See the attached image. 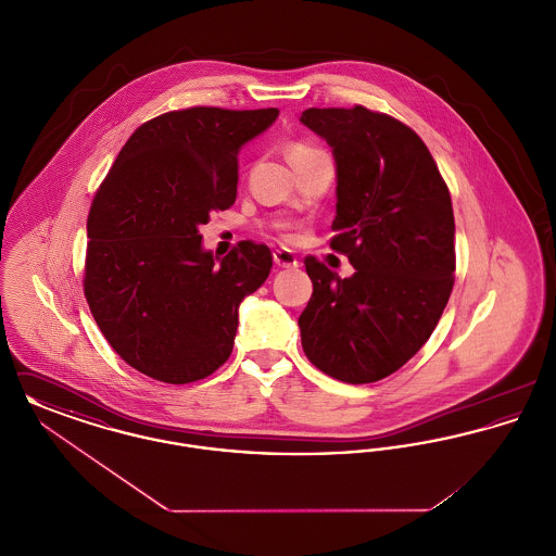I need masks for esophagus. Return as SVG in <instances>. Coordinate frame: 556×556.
<instances>
[{
    "mask_svg": "<svg viewBox=\"0 0 556 556\" xmlns=\"http://www.w3.org/2000/svg\"><path fill=\"white\" fill-rule=\"evenodd\" d=\"M273 261H275V265L281 266V268H295V266L300 265L298 258L293 256V252H290V250H275L273 252Z\"/></svg>",
    "mask_w": 556,
    "mask_h": 556,
    "instance_id": "1",
    "label": "esophagus"
}]
</instances>
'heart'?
<instances>
[{
    "instance_id": "b5f03b06",
    "label": "heart",
    "mask_w": 556,
    "mask_h": 556,
    "mask_svg": "<svg viewBox=\"0 0 556 556\" xmlns=\"http://www.w3.org/2000/svg\"><path fill=\"white\" fill-rule=\"evenodd\" d=\"M318 152L317 148L308 146V143H293L290 148V159H298V156H306V154H313Z\"/></svg>"
}]
</instances>
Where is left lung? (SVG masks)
Returning a JSON list of instances; mask_svg holds the SVG:
<instances>
[{
	"instance_id": "1",
	"label": "left lung",
	"mask_w": 556,
	"mask_h": 556,
	"mask_svg": "<svg viewBox=\"0 0 556 556\" xmlns=\"http://www.w3.org/2000/svg\"><path fill=\"white\" fill-rule=\"evenodd\" d=\"M331 148L338 214L331 250L354 275L304 261L313 295L298 318L302 348L325 375L372 383L429 340L454 286L448 186L424 139L369 108H308L300 118Z\"/></svg>"
}]
</instances>
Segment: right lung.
Masks as SVG:
<instances>
[{
  "mask_svg": "<svg viewBox=\"0 0 556 556\" xmlns=\"http://www.w3.org/2000/svg\"><path fill=\"white\" fill-rule=\"evenodd\" d=\"M277 116V108L164 112L132 132L98 187L83 291L132 369L181 386L231 356L239 304L265 283L273 254L243 241L218 261L198 227L233 206L239 150Z\"/></svg>",
  "mask_w": 556,
  "mask_h": 556,
  "instance_id": "right-lung-1",
  "label": "right lung"
}]
</instances>
